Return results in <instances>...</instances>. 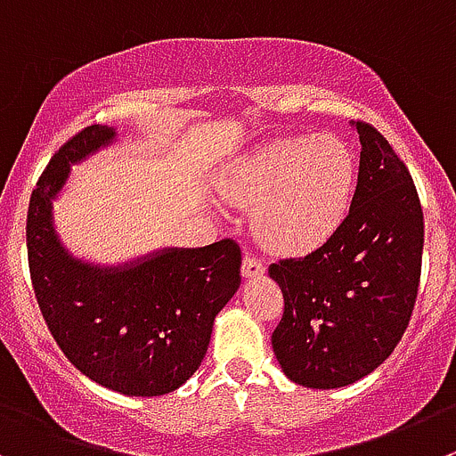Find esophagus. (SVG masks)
<instances>
[{
  "label": "esophagus",
  "instance_id": "34e87169",
  "mask_svg": "<svg viewBox=\"0 0 456 456\" xmlns=\"http://www.w3.org/2000/svg\"><path fill=\"white\" fill-rule=\"evenodd\" d=\"M241 273H244V277H248V280H257V277L264 275V264L259 262V259H255L253 255L246 253L244 262H241Z\"/></svg>",
  "mask_w": 456,
  "mask_h": 456
}]
</instances>
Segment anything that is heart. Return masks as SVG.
<instances>
[{"mask_svg":"<svg viewBox=\"0 0 456 456\" xmlns=\"http://www.w3.org/2000/svg\"><path fill=\"white\" fill-rule=\"evenodd\" d=\"M342 138L289 136L246 151L216 179L228 206L253 212L255 235L280 255H309L338 232L355 188Z\"/></svg>","mask_w":456,"mask_h":456,"instance_id":"1","label":"heart"}]
</instances>
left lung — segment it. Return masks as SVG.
Segmentation results:
<instances>
[{"label":"left lung","instance_id":"obj_1","mask_svg":"<svg viewBox=\"0 0 456 456\" xmlns=\"http://www.w3.org/2000/svg\"><path fill=\"white\" fill-rule=\"evenodd\" d=\"M358 185L336 235L302 259L271 264L284 315L273 351L286 379L338 389L365 379L398 345L414 311L423 210L405 163L367 123Z\"/></svg>","mask_w":456,"mask_h":456}]
</instances>
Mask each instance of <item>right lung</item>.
<instances>
[{
  "mask_svg": "<svg viewBox=\"0 0 456 456\" xmlns=\"http://www.w3.org/2000/svg\"><path fill=\"white\" fill-rule=\"evenodd\" d=\"M116 141L114 127L91 125L51 159L26 221L30 280L55 342L86 379L125 396H163L201 365L216 314L241 284V250L221 240L120 264L76 257L55 231L53 203L71 167Z\"/></svg>",
  "mask_w": 456,
  "mask_h": 456,
  "instance_id": "1",
  "label": "right lung"
}]
</instances>
